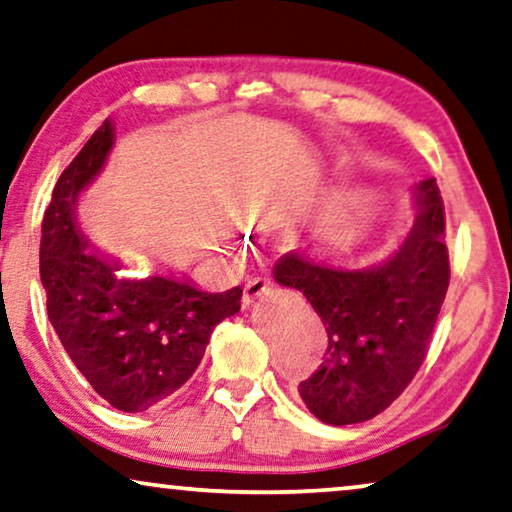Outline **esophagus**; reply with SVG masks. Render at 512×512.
<instances>
[{
	"label": "esophagus",
	"mask_w": 512,
	"mask_h": 512,
	"mask_svg": "<svg viewBox=\"0 0 512 512\" xmlns=\"http://www.w3.org/2000/svg\"><path fill=\"white\" fill-rule=\"evenodd\" d=\"M270 291H272V284L268 279H249L242 288V307L254 305V302L261 298V295L270 293Z\"/></svg>",
	"instance_id": "esophagus-1"
}]
</instances>
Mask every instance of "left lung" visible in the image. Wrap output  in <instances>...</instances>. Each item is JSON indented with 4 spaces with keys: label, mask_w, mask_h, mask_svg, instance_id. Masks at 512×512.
I'll return each mask as SVG.
<instances>
[{
    "label": "left lung",
    "mask_w": 512,
    "mask_h": 512,
    "mask_svg": "<svg viewBox=\"0 0 512 512\" xmlns=\"http://www.w3.org/2000/svg\"><path fill=\"white\" fill-rule=\"evenodd\" d=\"M416 221L395 254L351 270L291 251L274 265L281 286L298 288L328 332L323 362L298 385L325 425L372 420L413 381L446 300V219L434 177L413 189Z\"/></svg>",
    "instance_id": "obj_1"
}]
</instances>
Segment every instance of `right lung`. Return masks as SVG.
I'll list each match as a JSON object with an SVG mask.
<instances>
[{
	"instance_id": "add662e5",
	"label": "right lung",
	"mask_w": 512,
	"mask_h": 512,
	"mask_svg": "<svg viewBox=\"0 0 512 512\" xmlns=\"http://www.w3.org/2000/svg\"><path fill=\"white\" fill-rule=\"evenodd\" d=\"M115 127L106 120L59 175L41 226V284L59 342L87 383L115 409L164 402L201 365L210 335L238 314L242 288L207 293L187 277H124L92 249L76 219L78 198L106 166Z\"/></svg>"
}]
</instances>
